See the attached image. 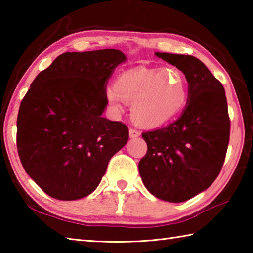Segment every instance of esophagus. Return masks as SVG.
I'll list each match as a JSON object with an SVG mask.
<instances>
[{
	"mask_svg": "<svg viewBox=\"0 0 253 253\" xmlns=\"http://www.w3.org/2000/svg\"><path fill=\"white\" fill-rule=\"evenodd\" d=\"M140 136V131L134 129V128H130L129 129V137L130 138H137V137Z\"/></svg>",
	"mask_w": 253,
	"mask_h": 253,
	"instance_id": "1",
	"label": "esophagus"
}]
</instances>
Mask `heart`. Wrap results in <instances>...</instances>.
<instances>
[{"mask_svg": "<svg viewBox=\"0 0 253 253\" xmlns=\"http://www.w3.org/2000/svg\"><path fill=\"white\" fill-rule=\"evenodd\" d=\"M111 109L121 111L130 104L131 117L138 125L154 128L177 116L188 99V84L176 67L134 69L119 76L106 88Z\"/></svg>", "mask_w": 253, "mask_h": 253, "instance_id": "1", "label": "heart"}]
</instances>
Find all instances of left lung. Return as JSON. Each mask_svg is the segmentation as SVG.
<instances>
[{"label": "left lung", "instance_id": "obj_1", "mask_svg": "<svg viewBox=\"0 0 253 253\" xmlns=\"http://www.w3.org/2000/svg\"><path fill=\"white\" fill-rule=\"evenodd\" d=\"M155 55L185 75L188 99L177 121L143 132L147 153L138 169L154 196L179 203L207 190L220 174L230 138L228 104L223 85L198 58Z\"/></svg>", "mask_w": 253, "mask_h": 253}]
</instances>
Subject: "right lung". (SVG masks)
Masks as SVG:
<instances>
[{
	"instance_id": "right-lung-1",
	"label": "right lung",
	"mask_w": 253,
	"mask_h": 253,
	"mask_svg": "<svg viewBox=\"0 0 253 253\" xmlns=\"http://www.w3.org/2000/svg\"><path fill=\"white\" fill-rule=\"evenodd\" d=\"M126 55L66 52L36 77L21 101L16 145L25 172L51 198L74 201L99 185L128 128L102 117L108 80Z\"/></svg>"
}]
</instances>
